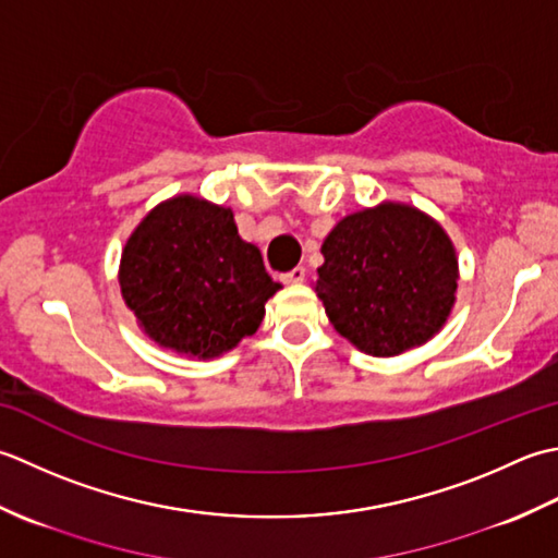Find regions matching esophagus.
Wrapping results in <instances>:
<instances>
[{
  "mask_svg": "<svg viewBox=\"0 0 558 558\" xmlns=\"http://www.w3.org/2000/svg\"><path fill=\"white\" fill-rule=\"evenodd\" d=\"M281 279H283V283H301L305 279V267H293Z\"/></svg>",
  "mask_w": 558,
  "mask_h": 558,
  "instance_id": "esophagus-1",
  "label": "esophagus"
}]
</instances>
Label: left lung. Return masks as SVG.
Here are the masks:
<instances>
[{"label":"left lung","instance_id":"left-lung-1","mask_svg":"<svg viewBox=\"0 0 558 558\" xmlns=\"http://www.w3.org/2000/svg\"><path fill=\"white\" fill-rule=\"evenodd\" d=\"M315 293L329 323L371 356H397L446 325L458 257L440 223L385 202L344 216L323 243Z\"/></svg>","mask_w":558,"mask_h":558}]
</instances>
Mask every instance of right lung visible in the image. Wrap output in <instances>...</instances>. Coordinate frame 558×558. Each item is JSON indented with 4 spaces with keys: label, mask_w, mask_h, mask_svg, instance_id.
<instances>
[{
    "label": "right lung",
    "mask_w": 558,
    "mask_h": 558,
    "mask_svg": "<svg viewBox=\"0 0 558 558\" xmlns=\"http://www.w3.org/2000/svg\"><path fill=\"white\" fill-rule=\"evenodd\" d=\"M120 289L156 344L195 359L231 351L257 332L281 287L238 235L233 211L178 195L144 216L120 259Z\"/></svg>",
    "instance_id": "obj_1"
}]
</instances>
